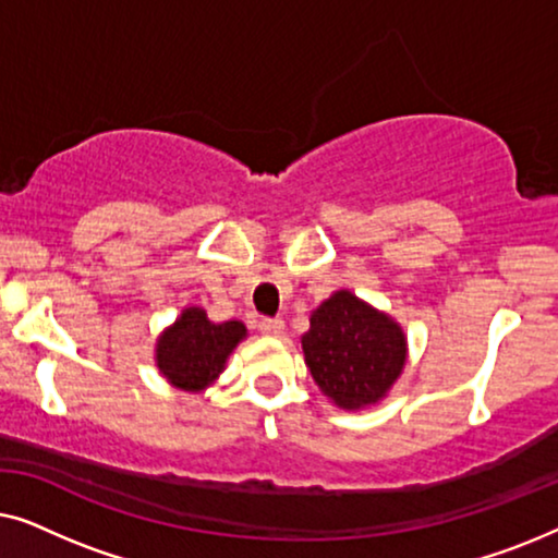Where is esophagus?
I'll return each mask as SVG.
<instances>
[{"label": "esophagus", "mask_w": 558, "mask_h": 558, "mask_svg": "<svg viewBox=\"0 0 558 558\" xmlns=\"http://www.w3.org/2000/svg\"><path fill=\"white\" fill-rule=\"evenodd\" d=\"M258 330H262V335H271V338H279V335H284V319L264 317L262 323H258Z\"/></svg>", "instance_id": "1"}]
</instances>
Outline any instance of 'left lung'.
<instances>
[{
	"instance_id": "1",
	"label": "left lung",
	"mask_w": 558,
	"mask_h": 558,
	"mask_svg": "<svg viewBox=\"0 0 558 558\" xmlns=\"http://www.w3.org/2000/svg\"><path fill=\"white\" fill-rule=\"evenodd\" d=\"M302 350L319 391L348 411L378 403L407 365L401 325L348 289L312 312Z\"/></svg>"
}]
</instances>
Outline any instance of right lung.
<instances>
[{
	"label": "right lung",
	"mask_w": 558,
	"mask_h": 558,
	"mask_svg": "<svg viewBox=\"0 0 558 558\" xmlns=\"http://www.w3.org/2000/svg\"><path fill=\"white\" fill-rule=\"evenodd\" d=\"M246 338V325L210 323L205 310L187 307L157 340V368L182 391H205L226 368L228 355Z\"/></svg>",
	"instance_id": "obj_1"
}]
</instances>
